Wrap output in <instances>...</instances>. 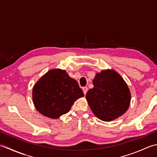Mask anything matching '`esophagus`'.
Masks as SVG:
<instances>
[{
	"instance_id": "esophagus-1",
	"label": "esophagus",
	"mask_w": 157,
	"mask_h": 157,
	"mask_svg": "<svg viewBox=\"0 0 157 157\" xmlns=\"http://www.w3.org/2000/svg\"><path fill=\"white\" fill-rule=\"evenodd\" d=\"M82 90H83V92H84V94L86 95V93H87V92H88V88L87 87H84L82 88Z\"/></svg>"
}]
</instances>
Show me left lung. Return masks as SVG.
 <instances>
[{"instance_id":"obj_1","label":"left lung","mask_w":157,"mask_h":157,"mask_svg":"<svg viewBox=\"0 0 157 157\" xmlns=\"http://www.w3.org/2000/svg\"><path fill=\"white\" fill-rule=\"evenodd\" d=\"M94 88L86 94V100L96 117L111 121L124 114L131 101V93L126 82L113 69L96 73Z\"/></svg>"}]
</instances>
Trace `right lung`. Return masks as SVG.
<instances>
[{"label": "right lung", "instance_id": "add662e5", "mask_svg": "<svg viewBox=\"0 0 157 157\" xmlns=\"http://www.w3.org/2000/svg\"><path fill=\"white\" fill-rule=\"evenodd\" d=\"M84 96L75 79L65 70L53 69L42 75L32 90L36 110L45 117L57 119L68 113L78 98Z\"/></svg>", "mask_w": 157, "mask_h": 157}]
</instances>
